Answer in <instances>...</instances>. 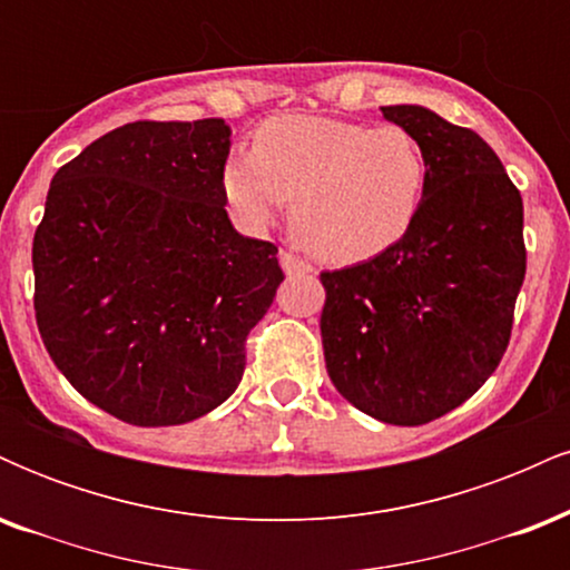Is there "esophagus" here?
Here are the masks:
<instances>
[{
	"label": "esophagus",
	"instance_id": "esophagus-1",
	"mask_svg": "<svg viewBox=\"0 0 570 570\" xmlns=\"http://www.w3.org/2000/svg\"><path fill=\"white\" fill-rule=\"evenodd\" d=\"M281 265L289 276H305V273H313V265L305 263L303 257H297L294 252H281Z\"/></svg>",
	"mask_w": 570,
	"mask_h": 570
}]
</instances>
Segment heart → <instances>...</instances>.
Returning <instances> with one entry per match:
<instances>
[{"mask_svg":"<svg viewBox=\"0 0 570 570\" xmlns=\"http://www.w3.org/2000/svg\"><path fill=\"white\" fill-rule=\"evenodd\" d=\"M426 187V149L412 130L316 115L273 117L222 168V193L246 227L271 225L294 198L305 244L340 265L399 244Z\"/></svg>","mask_w":570,"mask_h":570,"instance_id":"b5f03b06","label":"heart"}]
</instances>
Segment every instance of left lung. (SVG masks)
Segmentation results:
<instances>
[{"label": "left lung", "mask_w": 570, "mask_h": 570, "mask_svg": "<svg viewBox=\"0 0 570 570\" xmlns=\"http://www.w3.org/2000/svg\"><path fill=\"white\" fill-rule=\"evenodd\" d=\"M423 144L415 225L377 257L322 273L326 372L356 410L423 426L499 367L525 278L522 198L474 130L415 104L381 107Z\"/></svg>", "instance_id": "obj_1"}]
</instances>
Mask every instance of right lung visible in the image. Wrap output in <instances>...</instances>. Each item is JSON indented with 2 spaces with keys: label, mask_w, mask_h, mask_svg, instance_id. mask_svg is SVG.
Returning <instances> with one entry per match:
<instances>
[{
  "label": "right lung",
  "mask_w": 570,
  "mask_h": 570,
  "mask_svg": "<svg viewBox=\"0 0 570 570\" xmlns=\"http://www.w3.org/2000/svg\"><path fill=\"white\" fill-rule=\"evenodd\" d=\"M230 128L139 120L61 166L35 233L45 348L80 394L134 426H179L238 389L246 337L284 271L225 212Z\"/></svg>",
  "instance_id": "right-lung-1"
}]
</instances>
